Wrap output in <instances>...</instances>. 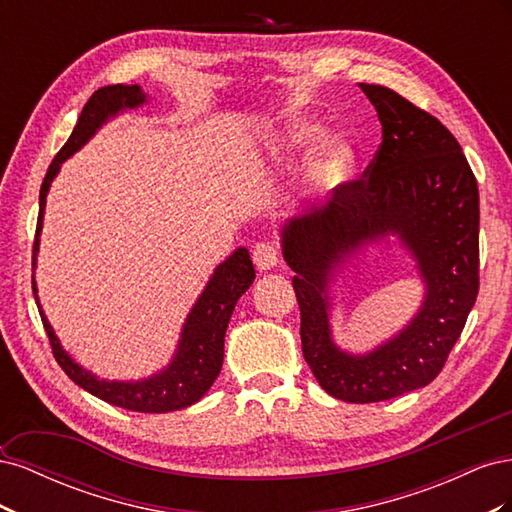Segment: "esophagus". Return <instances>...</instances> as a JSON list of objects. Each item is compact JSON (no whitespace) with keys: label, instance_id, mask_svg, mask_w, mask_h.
<instances>
[{"label":"esophagus","instance_id":"34e87169","mask_svg":"<svg viewBox=\"0 0 512 512\" xmlns=\"http://www.w3.org/2000/svg\"><path fill=\"white\" fill-rule=\"evenodd\" d=\"M252 260L260 271H269V269H275L277 265H280V252H277L275 245H271L267 241H260L254 245Z\"/></svg>","mask_w":512,"mask_h":512}]
</instances>
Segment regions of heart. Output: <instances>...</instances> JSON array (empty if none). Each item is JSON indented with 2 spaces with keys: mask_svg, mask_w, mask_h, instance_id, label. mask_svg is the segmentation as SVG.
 <instances>
[{
  "mask_svg": "<svg viewBox=\"0 0 512 512\" xmlns=\"http://www.w3.org/2000/svg\"><path fill=\"white\" fill-rule=\"evenodd\" d=\"M322 128L318 123L305 121V119H294L284 128L280 136V145L286 151L292 153H301L307 151L314 143H318V138L322 136ZM356 162V151L354 147L346 141V138H327L322 141L312 156V162H309V181L316 185L318 190H331L335 185L344 183L348 175L352 173Z\"/></svg>",
  "mask_w": 512,
  "mask_h": 512,
  "instance_id": "b5f03b06",
  "label": "heart"
}]
</instances>
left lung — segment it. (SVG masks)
<instances>
[{"label":"left lung","mask_w":512,"mask_h":512,"mask_svg":"<svg viewBox=\"0 0 512 512\" xmlns=\"http://www.w3.org/2000/svg\"><path fill=\"white\" fill-rule=\"evenodd\" d=\"M382 123L365 179L339 185L282 224L294 271L303 356L318 384L348 404H374L423 389L453 350L478 294V185L457 138L429 113L382 85L359 83ZM397 236L424 282L407 327L367 353L332 337L336 277L369 244Z\"/></svg>","instance_id":"left-lung-1"}]
</instances>
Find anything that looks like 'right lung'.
Wrapping results in <instances>:
<instances>
[{
  "label": "right lung",
  "instance_id": "right-lung-1",
  "mask_svg": "<svg viewBox=\"0 0 512 512\" xmlns=\"http://www.w3.org/2000/svg\"><path fill=\"white\" fill-rule=\"evenodd\" d=\"M147 100L149 96L141 89V85H108L98 89L96 94L89 98L79 117V123H76L68 138V143L61 147L42 181L40 213L34 241V269L36 256L40 252V232L44 222L46 194H49L51 183L59 175L61 164L70 156H74L76 151L83 149V145L89 143V138H94V134L108 119L117 117L123 111H130V108L143 106L147 104ZM254 280L256 271L250 260V252H247V247H237L235 252L215 267L205 290L200 292V297L192 305L188 318L183 322L173 359H170L168 365H164L160 371H156V374L141 380L98 378L96 374H91L89 369L76 363L70 352H66L64 346H61L49 318L42 312L36 288V275L34 297L40 309L46 335L51 339L55 359L74 384H79L81 389L96 395L98 399L106 401V404L111 406H119L132 412L162 414L196 404V401L203 399L205 393L211 389L215 378L220 376L224 361V337L232 309H235L241 294L254 284Z\"/></svg>",
  "mask_w": 512,
  "mask_h": 512
}]
</instances>
